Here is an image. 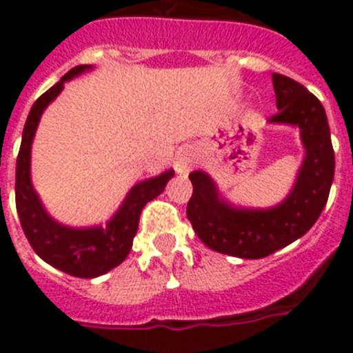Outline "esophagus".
Returning <instances> with one entry per match:
<instances>
[{"instance_id":"34e87169","label":"esophagus","mask_w":353,"mask_h":353,"mask_svg":"<svg viewBox=\"0 0 353 353\" xmlns=\"http://www.w3.org/2000/svg\"><path fill=\"white\" fill-rule=\"evenodd\" d=\"M192 165H194L192 157L183 155V157H179V161L176 163V170L179 172V174H183V176H187L188 172H190V168H192Z\"/></svg>"}]
</instances>
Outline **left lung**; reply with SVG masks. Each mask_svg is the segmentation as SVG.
Here are the masks:
<instances>
[{
    "label": "left lung",
    "instance_id": "left-lung-1",
    "mask_svg": "<svg viewBox=\"0 0 353 353\" xmlns=\"http://www.w3.org/2000/svg\"><path fill=\"white\" fill-rule=\"evenodd\" d=\"M279 113L269 122L301 128L306 159L284 203L268 210L232 209L218 198L214 183L192 172L187 216L199 240L212 251L236 258H265L306 234L326 207L334 181L335 155L326 112L317 97L296 80L273 73Z\"/></svg>",
    "mask_w": 353,
    "mask_h": 353
}]
</instances>
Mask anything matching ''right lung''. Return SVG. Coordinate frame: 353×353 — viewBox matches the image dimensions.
I'll use <instances>...</instances> for the list:
<instances>
[{"instance_id": "1", "label": "right lung", "mask_w": 353, "mask_h": 353, "mask_svg": "<svg viewBox=\"0 0 353 353\" xmlns=\"http://www.w3.org/2000/svg\"><path fill=\"white\" fill-rule=\"evenodd\" d=\"M85 69L88 65H77L71 69L30 108L16 161V210L30 247L41 260L71 276L95 279L124 262L132 249L133 236L137 234L141 210L165 190L168 179L174 176V170L135 185L106 229H69L47 216L30 185V144L47 104L54 101V97L62 91L65 80L73 79L74 74Z\"/></svg>"}]
</instances>
